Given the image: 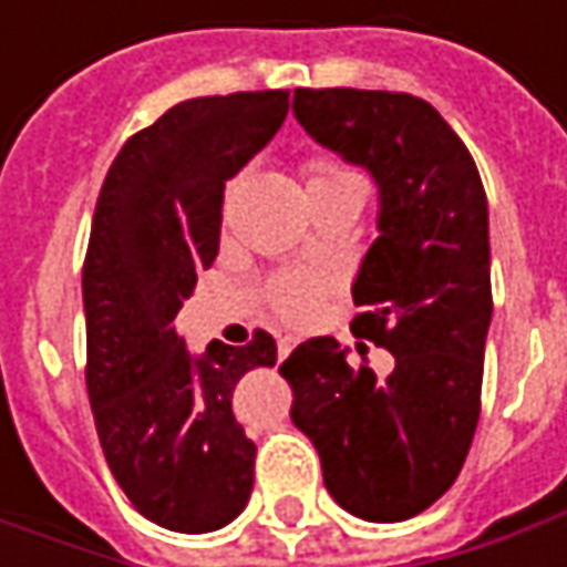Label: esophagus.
<instances>
[{
  "mask_svg": "<svg viewBox=\"0 0 567 567\" xmlns=\"http://www.w3.org/2000/svg\"><path fill=\"white\" fill-rule=\"evenodd\" d=\"M293 343H296L293 338L277 340V357H280V360H287V357H290V350H293Z\"/></svg>",
  "mask_w": 567,
  "mask_h": 567,
  "instance_id": "34e87169",
  "label": "esophagus"
}]
</instances>
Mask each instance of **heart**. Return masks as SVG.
Returning <instances> with one entry per match:
<instances>
[{
  "label": "heart",
  "instance_id": "b5f03b06",
  "mask_svg": "<svg viewBox=\"0 0 567 567\" xmlns=\"http://www.w3.org/2000/svg\"><path fill=\"white\" fill-rule=\"evenodd\" d=\"M309 173V186H321V183H340V179H360L353 169H347L338 161H328V157H316L306 166ZM318 299V280L316 277H302V274H293V277H280L271 287V302L274 309L280 316L287 318H309L312 309H316Z\"/></svg>",
  "mask_w": 567,
  "mask_h": 567
}]
</instances>
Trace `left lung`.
<instances>
[{
    "label": "left lung",
    "mask_w": 567,
    "mask_h": 567,
    "mask_svg": "<svg viewBox=\"0 0 567 567\" xmlns=\"http://www.w3.org/2000/svg\"><path fill=\"white\" fill-rule=\"evenodd\" d=\"M296 122L379 186V236L353 280L357 338L394 357L388 379L334 338L299 343L280 375L331 498L394 524L442 498L480 420L492 321L489 205L476 164L435 106L410 94L293 91ZM365 353V343H357Z\"/></svg>",
    "instance_id": "1"
}]
</instances>
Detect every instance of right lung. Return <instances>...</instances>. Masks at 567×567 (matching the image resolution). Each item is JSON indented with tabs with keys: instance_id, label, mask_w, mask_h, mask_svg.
<instances>
[{
	"instance_id": "right-lung-1",
	"label": "right lung",
	"mask_w": 567,
	"mask_h": 567,
	"mask_svg": "<svg viewBox=\"0 0 567 567\" xmlns=\"http://www.w3.org/2000/svg\"><path fill=\"white\" fill-rule=\"evenodd\" d=\"M287 91L195 97L132 135L100 188L84 261L87 398L103 457L135 512L210 534L249 505L255 442L233 388L277 343L192 353L173 318L217 258L224 188L287 120Z\"/></svg>"
}]
</instances>
